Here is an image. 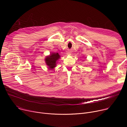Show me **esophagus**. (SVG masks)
Instances as JSON below:
<instances>
[{"label":"esophagus","mask_w":127,"mask_h":127,"mask_svg":"<svg viewBox=\"0 0 127 127\" xmlns=\"http://www.w3.org/2000/svg\"><path fill=\"white\" fill-rule=\"evenodd\" d=\"M67 54H68V55H70V53H68Z\"/></svg>","instance_id":"esophagus-1"}]
</instances>
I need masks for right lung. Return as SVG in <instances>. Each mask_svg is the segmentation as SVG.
Here are the masks:
<instances>
[{
  "label": "right lung",
  "instance_id": "obj_1",
  "mask_svg": "<svg viewBox=\"0 0 127 127\" xmlns=\"http://www.w3.org/2000/svg\"><path fill=\"white\" fill-rule=\"evenodd\" d=\"M60 58V55L58 53H53L50 54L49 56L46 58L45 61L47 65L49 67V68L53 69L55 67L57 61Z\"/></svg>",
  "mask_w": 127,
  "mask_h": 127
}]
</instances>
